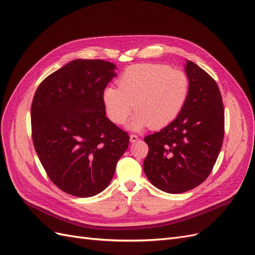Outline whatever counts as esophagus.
Here are the masks:
<instances>
[{"instance_id": "34e87169", "label": "esophagus", "mask_w": 255, "mask_h": 255, "mask_svg": "<svg viewBox=\"0 0 255 255\" xmlns=\"http://www.w3.org/2000/svg\"><path fill=\"white\" fill-rule=\"evenodd\" d=\"M138 139H139V138H138L137 135H135V134H130V135H129V140H130V142H136Z\"/></svg>"}]
</instances>
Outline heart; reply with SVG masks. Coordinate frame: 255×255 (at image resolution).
Returning <instances> with one entry per match:
<instances>
[{"label": "heart", "instance_id": "b5f03b06", "mask_svg": "<svg viewBox=\"0 0 255 255\" xmlns=\"http://www.w3.org/2000/svg\"><path fill=\"white\" fill-rule=\"evenodd\" d=\"M117 84L118 88L107 86L102 92L106 115L116 125H122L135 109L128 125L132 129L170 125L184 109L190 90L187 73L164 64L129 66Z\"/></svg>", "mask_w": 255, "mask_h": 255}]
</instances>
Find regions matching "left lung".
<instances>
[{"instance_id":"8db88e82","label":"left lung","mask_w":255,"mask_h":255,"mask_svg":"<svg viewBox=\"0 0 255 255\" xmlns=\"http://www.w3.org/2000/svg\"><path fill=\"white\" fill-rule=\"evenodd\" d=\"M187 102L159 132L144 137L149 152L143 170L149 181L169 194H182L203 183L213 170L225 136V109L218 85L188 60Z\"/></svg>"}]
</instances>
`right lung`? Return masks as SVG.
<instances>
[{"label":"right lung","instance_id":"1","mask_svg":"<svg viewBox=\"0 0 255 255\" xmlns=\"http://www.w3.org/2000/svg\"><path fill=\"white\" fill-rule=\"evenodd\" d=\"M116 66L76 59L45 78L30 107L35 150L50 180L87 198L111 183L129 136L106 117L102 92Z\"/></svg>","mask_w":255,"mask_h":255}]
</instances>
